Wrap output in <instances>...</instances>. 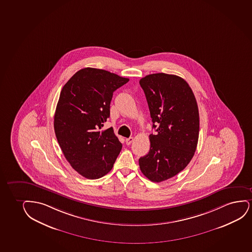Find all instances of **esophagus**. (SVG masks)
Returning a JSON list of instances; mask_svg holds the SVG:
<instances>
[{
	"label": "esophagus",
	"mask_w": 252,
	"mask_h": 252,
	"mask_svg": "<svg viewBox=\"0 0 252 252\" xmlns=\"http://www.w3.org/2000/svg\"><path fill=\"white\" fill-rule=\"evenodd\" d=\"M133 140H134V138L133 137L127 138V139L125 140V142H126L127 145H130V144L133 142Z\"/></svg>",
	"instance_id": "obj_1"
}]
</instances>
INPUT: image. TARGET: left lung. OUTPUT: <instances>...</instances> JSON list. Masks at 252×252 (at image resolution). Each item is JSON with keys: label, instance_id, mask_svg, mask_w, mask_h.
<instances>
[{"label": "left lung", "instance_id": "8db88e82", "mask_svg": "<svg viewBox=\"0 0 252 252\" xmlns=\"http://www.w3.org/2000/svg\"><path fill=\"white\" fill-rule=\"evenodd\" d=\"M149 106L153 128L149 153L139 159L143 175L153 182L171 178L185 169L194 155L199 134L198 104L182 77L165 73L140 80Z\"/></svg>", "mask_w": 252, "mask_h": 252}]
</instances>
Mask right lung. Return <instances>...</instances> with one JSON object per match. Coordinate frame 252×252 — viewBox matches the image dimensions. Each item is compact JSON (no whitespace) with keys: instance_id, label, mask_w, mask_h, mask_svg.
Instances as JSON below:
<instances>
[{"instance_id":"1","label":"right lung","mask_w":252,"mask_h":252,"mask_svg":"<svg viewBox=\"0 0 252 252\" xmlns=\"http://www.w3.org/2000/svg\"><path fill=\"white\" fill-rule=\"evenodd\" d=\"M128 81L107 70L87 67L74 74L61 90L54 132L64 158L85 178L106 175L120 153L122 144L113 128H100L110 117L113 92Z\"/></svg>"}]
</instances>
